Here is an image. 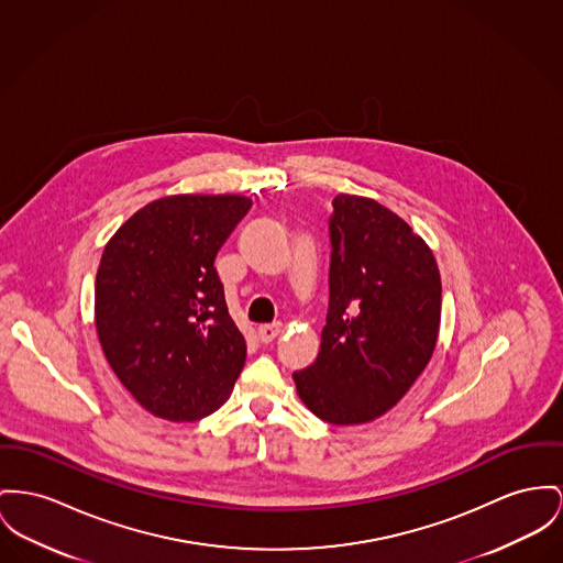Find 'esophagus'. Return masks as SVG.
<instances>
[{
    "label": "esophagus",
    "mask_w": 563,
    "mask_h": 563,
    "mask_svg": "<svg viewBox=\"0 0 563 563\" xmlns=\"http://www.w3.org/2000/svg\"><path fill=\"white\" fill-rule=\"evenodd\" d=\"M279 333H282V324H279V322H275V324H263V327L258 329V338H261L263 343H271Z\"/></svg>",
    "instance_id": "obj_1"
}]
</instances>
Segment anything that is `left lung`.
<instances>
[{"label":"left lung","instance_id":"obj_1","mask_svg":"<svg viewBox=\"0 0 563 563\" xmlns=\"http://www.w3.org/2000/svg\"><path fill=\"white\" fill-rule=\"evenodd\" d=\"M329 234L320 352L292 377L318 418L361 424L397 406L427 367L440 331L442 282L427 243L372 198L335 196Z\"/></svg>","mask_w":563,"mask_h":563}]
</instances>
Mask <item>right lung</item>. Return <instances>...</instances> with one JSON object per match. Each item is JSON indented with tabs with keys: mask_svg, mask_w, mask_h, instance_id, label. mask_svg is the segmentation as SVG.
<instances>
[{
	"mask_svg": "<svg viewBox=\"0 0 563 563\" xmlns=\"http://www.w3.org/2000/svg\"><path fill=\"white\" fill-rule=\"evenodd\" d=\"M250 209V198L232 194L166 196L104 247L98 338L114 375L153 416L191 422L216 412L245 365V338L213 263Z\"/></svg>",
	"mask_w": 563,
	"mask_h": 563,
	"instance_id": "right-lung-1",
	"label": "right lung"
}]
</instances>
